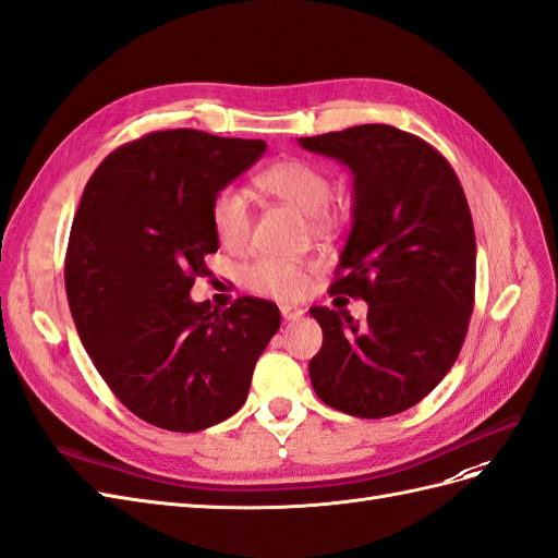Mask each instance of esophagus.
Wrapping results in <instances>:
<instances>
[{"instance_id":"obj_1","label":"esophagus","mask_w":558,"mask_h":558,"mask_svg":"<svg viewBox=\"0 0 558 558\" xmlns=\"http://www.w3.org/2000/svg\"><path fill=\"white\" fill-rule=\"evenodd\" d=\"M306 311L304 308H299V306H288V304H282L280 306V315H282V320H288V323H294V320H299L301 315H304Z\"/></svg>"}]
</instances>
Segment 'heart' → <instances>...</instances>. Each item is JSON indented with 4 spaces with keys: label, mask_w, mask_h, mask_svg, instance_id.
<instances>
[{
    "label": "heart",
    "mask_w": 558,
    "mask_h": 558,
    "mask_svg": "<svg viewBox=\"0 0 558 558\" xmlns=\"http://www.w3.org/2000/svg\"><path fill=\"white\" fill-rule=\"evenodd\" d=\"M264 194L274 196L290 208L306 215L313 231H325L331 227L333 215L327 203L333 194V184L329 174L304 158H288L262 170L254 178ZM210 221L217 241L227 250L245 247L250 238V208L241 191L233 186L219 189L210 205ZM245 282L252 292L274 296V299H296L306 292L308 284V264L280 257H262L254 262Z\"/></svg>",
    "instance_id": "heart-1"
}]
</instances>
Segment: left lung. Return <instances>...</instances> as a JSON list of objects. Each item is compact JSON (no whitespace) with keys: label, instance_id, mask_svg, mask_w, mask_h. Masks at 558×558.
<instances>
[{"label":"left lung","instance_id":"8db88e82","mask_svg":"<svg viewBox=\"0 0 558 558\" xmlns=\"http://www.w3.org/2000/svg\"><path fill=\"white\" fill-rule=\"evenodd\" d=\"M353 172V229L331 294L364 299L367 323L311 308L323 348L315 395L357 418L418 404L449 374L474 306L476 241L453 168L421 137L386 123L299 137Z\"/></svg>","mask_w":558,"mask_h":558}]
</instances>
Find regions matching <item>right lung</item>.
I'll use <instances>...</instances> for the list:
<instances>
[{
	"label": "right lung",
	"instance_id": "right-lung-1",
	"mask_svg": "<svg viewBox=\"0 0 558 558\" xmlns=\"http://www.w3.org/2000/svg\"><path fill=\"white\" fill-rule=\"evenodd\" d=\"M264 151V140L149 133L105 158L74 215L65 290L78 339L121 404L170 433L233 416L280 327L270 301L217 311L189 296L219 247L215 194Z\"/></svg>",
	"mask_w": 558,
	"mask_h": 558
}]
</instances>
